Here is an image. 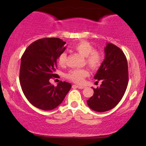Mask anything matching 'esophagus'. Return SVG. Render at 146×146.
Instances as JSON below:
<instances>
[{
	"instance_id": "obj_1",
	"label": "esophagus",
	"mask_w": 146,
	"mask_h": 146,
	"mask_svg": "<svg viewBox=\"0 0 146 146\" xmlns=\"http://www.w3.org/2000/svg\"><path fill=\"white\" fill-rule=\"evenodd\" d=\"M73 87H76V88H80V89H82V88H84V86H80V85H76V84L73 85Z\"/></svg>"
}]
</instances>
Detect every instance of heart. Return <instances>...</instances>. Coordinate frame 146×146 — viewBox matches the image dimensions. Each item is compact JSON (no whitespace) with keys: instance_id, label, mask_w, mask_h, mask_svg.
Returning <instances> with one entry per match:
<instances>
[{"instance_id":"heart-1","label":"heart","mask_w":146,"mask_h":146,"mask_svg":"<svg viewBox=\"0 0 146 146\" xmlns=\"http://www.w3.org/2000/svg\"><path fill=\"white\" fill-rule=\"evenodd\" d=\"M73 49L85 57V63L90 69L96 71L101 66L103 62V57L100 51L94 50V46L88 42L82 40L73 46ZM66 53H62L58 57V62L60 66H64L66 62ZM89 75L87 68H80V69H72L65 74V78L70 81L77 84H81L85 78Z\"/></svg>"}]
</instances>
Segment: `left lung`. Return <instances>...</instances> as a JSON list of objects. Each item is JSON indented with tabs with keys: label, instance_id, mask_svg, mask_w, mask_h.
<instances>
[{
	"label": "left lung",
	"instance_id": "8db88e82",
	"mask_svg": "<svg viewBox=\"0 0 146 146\" xmlns=\"http://www.w3.org/2000/svg\"><path fill=\"white\" fill-rule=\"evenodd\" d=\"M105 59L94 78L102 82L100 88L87 104L94 111L102 113L118 104L124 95L128 84V67L126 57L116 45L107 43L104 48Z\"/></svg>",
	"mask_w": 146,
	"mask_h": 146
}]
</instances>
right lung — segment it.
Listing matches in <instances>:
<instances>
[{
  "label": "right lung",
  "mask_w": 146,
  "mask_h": 146,
  "mask_svg": "<svg viewBox=\"0 0 146 146\" xmlns=\"http://www.w3.org/2000/svg\"><path fill=\"white\" fill-rule=\"evenodd\" d=\"M58 38H42L26 48L21 58L20 83L25 96L36 108H56L62 102L71 84L60 81L56 86L49 82L56 78L57 60L66 47Z\"/></svg>",
  "instance_id": "right-lung-1"
}]
</instances>
